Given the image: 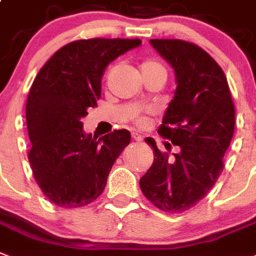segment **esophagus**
I'll return each instance as SVG.
<instances>
[{
    "label": "esophagus",
    "instance_id": "34e87169",
    "mask_svg": "<svg viewBox=\"0 0 256 256\" xmlns=\"http://www.w3.org/2000/svg\"><path fill=\"white\" fill-rule=\"evenodd\" d=\"M132 138H134L135 140H136V142H142V140H143L142 136H140V135H138V134L132 135Z\"/></svg>",
    "mask_w": 256,
    "mask_h": 256
}]
</instances>
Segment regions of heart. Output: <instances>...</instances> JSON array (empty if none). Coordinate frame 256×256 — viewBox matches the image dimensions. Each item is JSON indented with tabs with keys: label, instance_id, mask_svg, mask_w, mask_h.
I'll list each match as a JSON object with an SVG mask.
<instances>
[{
	"label": "heart",
	"instance_id": "1",
	"mask_svg": "<svg viewBox=\"0 0 256 256\" xmlns=\"http://www.w3.org/2000/svg\"><path fill=\"white\" fill-rule=\"evenodd\" d=\"M142 70H158V72H162V74H166V68H164L159 62H156V60H146V62L142 64ZM144 122H146V118H138V124H144Z\"/></svg>",
	"mask_w": 256,
	"mask_h": 256
}]
</instances>
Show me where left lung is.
<instances>
[{
    "label": "left lung",
    "instance_id": "1",
    "mask_svg": "<svg viewBox=\"0 0 256 256\" xmlns=\"http://www.w3.org/2000/svg\"><path fill=\"white\" fill-rule=\"evenodd\" d=\"M175 70L176 88L158 132L178 146L170 158L146 138L154 163L139 180L148 201L167 213L193 208L214 186L234 134L236 109L222 68L206 51L180 39H151ZM171 150L167 143L166 148Z\"/></svg>",
    "mask_w": 256,
    "mask_h": 256
}]
</instances>
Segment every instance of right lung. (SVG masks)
Listing matches in <instances>:
<instances>
[{
  "label": "right lung",
  "mask_w": 256,
  "mask_h": 256,
  "mask_svg": "<svg viewBox=\"0 0 256 256\" xmlns=\"http://www.w3.org/2000/svg\"><path fill=\"white\" fill-rule=\"evenodd\" d=\"M139 39H80L56 51L40 68L26 102L28 150L35 182L51 202L80 208L104 192L114 162L130 143L128 130L97 139L81 120L101 97V78L114 59Z\"/></svg>",
  "instance_id": "add662e5"
}]
</instances>
